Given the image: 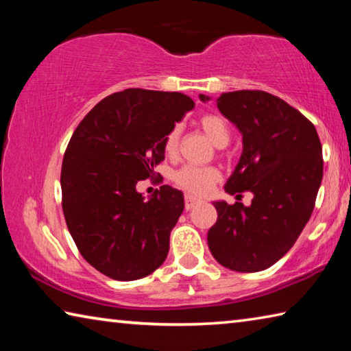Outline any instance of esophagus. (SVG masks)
Masks as SVG:
<instances>
[{
  "label": "esophagus",
  "mask_w": 351,
  "mask_h": 351,
  "mask_svg": "<svg viewBox=\"0 0 351 351\" xmlns=\"http://www.w3.org/2000/svg\"><path fill=\"white\" fill-rule=\"evenodd\" d=\"M199 203L198 199H195V198H192V197H186V199H184V206H186V210H190V209H193L195 206H197Z\"/></svg>",
  "instance_id": "1"
}]
</instances>
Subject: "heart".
Listing matches in <instances>:
<instances>
[{"instance_id":"b5f03b06","label":"heart","mask_w":351,"mask_h":351,"mask_svg":"<svg viewBox=\"0 0 351 351\" xmlns=\"http://www.w3.org/2000/svg\"><path fill=\"white\" fill-rule=\"evenodd\" d=\"M199 125L215 147L223 148L229 144L230 130L224 117L219 114H206L201 117ZM178 145H180V128L175 127L165 138V153L175 154ZM173 181L192 197H203L219 181V171L215 167L184 165L173 173Z\"/></svg>"}]
</instances>
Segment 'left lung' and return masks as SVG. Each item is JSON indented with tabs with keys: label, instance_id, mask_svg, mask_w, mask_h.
Wrapping results in <instances>:
<instances>
[{
	"label": "left lung",
	"instance_id": "obj_1",
	"mask_svg": "<svg viewBox=\"0 0 351 351\" xmlns=\"http://www.w3.org/2000/svg\"><path fill=\"white\" fill-rule=\"evenodd\" d=\"M199 100L210 97L199 94ZM217 106L243 138L224 190H249L254 198L251 206L213 201L218 218L207 245L224 268L263 271L293 247L311 217L324 175L322 145L313 123L269 93H223Z\"/></svg>",
	"mask_w": 351,
	"mask_h": 351
}]
</instances>
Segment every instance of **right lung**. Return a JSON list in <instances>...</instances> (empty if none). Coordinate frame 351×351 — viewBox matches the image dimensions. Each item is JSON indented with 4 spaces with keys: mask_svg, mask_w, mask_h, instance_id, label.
Masks as SVG:
<instances>
[{
    "mask_svg": "<svg viewBox=\"0 0 351 351\" xmlns=\"http://www.w3.org/2000/svg\"><path fill=\"white\" fill-rule=\"evenodd\" d=\"M193 106L186 94L130 88L100 100L69 141L64 219L82 257L114 280H138L167 257L182 192L162 186L145 199L136 184L154 176L165 138Z\"/></svg>",
    "mask_w": 351,
    "mask_h": 351,
    "instance_id": "add662e5",
    "label": "right lung"
}]
</instances>
